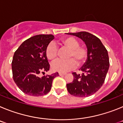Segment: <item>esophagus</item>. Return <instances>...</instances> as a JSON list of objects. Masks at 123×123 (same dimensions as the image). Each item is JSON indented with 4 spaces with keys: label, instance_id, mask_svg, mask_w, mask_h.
Returning <instances> with one entry per match:
<instances>
[{
    "label": "esophagus",
    "instance_id": "34e87169",
    "mask_svg": "<svg viewBox=\"0 0 123 123\" xmlns=\"http://www.w3.org/2000/svg\"><path fill=\"white\" fill-rule=\"evenodd\" d=\"M58 74H59L60 76H64V75L66 74V73H60V72Z\"/></svg>",
    "mask_w": 123,
    "mask_h": 123
}]
</instances>
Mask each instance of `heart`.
<instances>
[{"label":"heart","instance_id":"obj_1","mask_svg":"<svg viewBox=\"0 0 123 123\" xmlns=\"http://www.w3.org/2000/svg\"><path fill=\"white\" fill-rule=\"evenodd\" d=\"M62 47L69 49L67 60H58L52 65V69L54 71L65 73L73 69L78 65L83 63L87 58V49L83 46L79 45V41L73 37H67L62 39L60 42ZM46 56L49 60L54 61L56 59L58 54V48L54 42H50L46 48Z\"/></svg>","mask_w":123,"mask_h":123}]
</instances>
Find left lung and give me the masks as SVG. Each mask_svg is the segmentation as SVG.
Here are the masks:
<instances>
[{
	"instance_id": "obj_1",
	"label": "left lung",
	"mask_w": 123,
	"mask_h": 123,
	"mask_svg": "<svg viewBox=\"0 0 123 123\" xmlns=\"http://www.w3.org/2000/svg\"><path fill=\"white\" fill-rule=\"evenodd\" d=\"M84 42L87 49V60L79 69L81 74L73 73L74 79L67 84V90L71 95L86 97L95 94L102 86L110 66L109 57L100 40L87 32L67 33Z\"/></svg>"
}]
</instances>
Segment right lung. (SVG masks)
<instances>
[{
    "label": "right lung",
    "instance_id": "obj_1",
    "mask_svg": "<svg viewBox=\"0 0 123 123\" xmlns=\"http://www.w3.org/2000/svg\"><path fill=\"white\" fill-rule=\"evenodd\" d=\"M54 39L52 34H39L24 41L15 51L12 63L13 78L25 94L41 96L50 92L58 73L40 77L50 68L45 50Z\"/></svg>",
    "mask_w": 123,
    "mask_h": 123
}]
</instances>
